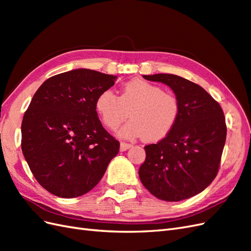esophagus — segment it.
Masks as SVG:
<instances>
[{
	"instance_id": "esophagus-1",
	"label": "esophagus",
	"mask_w": 251,
	"mask_h": 251,
	"mask_svg": "<svg viewBox=\"0 0 251 251\" xmlns=\"http://www.w3.org/2000/svg\"><path fill=\"white\" fill-rule=\"evenodd\" d=\"M130 148H132V144L126 143V142H120V151H125L130 149Z\"/></svg>"
}]
</instances>
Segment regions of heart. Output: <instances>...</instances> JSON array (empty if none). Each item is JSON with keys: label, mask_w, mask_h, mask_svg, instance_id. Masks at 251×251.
Returning a JSON list of instances; mask_svg holds the SVG:
<instances>
[{"label": "heart", "mask_w": 251, "mask_h": 251, "mask_svg": "<svg viewBox=\"0 0 251 251\" xmlns=\"http://www.w3.org/2000/svg\"><path fill=\"white\" fill-rule=\"evenodd\" d=\"M95 109L103 125L116 128L127 118L131 121L119 131L123 138L144 137L147 141H159L176 126L181 105L178 98L161 87L143 79H133L121 88L119 97L111 90L98 94Z\"/></svg>", "instance_id": "b5f03b06"}]
</instances>
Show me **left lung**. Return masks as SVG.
Instances as JSON below:
<instances>
[{
    "instance_id": "left-lung-1",
    "label": "left lung",
    "mask_w": 251,
    "mask_h": 251,
    "mask_svg": "<svg viewBox=\"0 0 251 251\" xmlns=\"http://www.w3.org/2000/svg\"><path fill=\"white\" fill-rule=\"evenodd\" d=\"M143 78L169 86L181 112L165 138L144 147L140 181L160 200L188 199L204 191L218 174L227 131L223 110L202 87L178 75L159 73Z\"/></svg>"
}]
</instances>
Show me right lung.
Returning a JSON list of instances; mask_svg holds the SVG:
<instances>
[{"label":"right lung","mask_w":251,"mask_h":251,"mask_svg":"<svg viewBox=\"0 0 251 251\" xmlns=\"http://www.w3.org/2000/svg\"><path fill=\"white\" fill-rule=\"evenodd\" d=\"M116 76L90 69L54 75L37 89L22 121V151L36 181L62 198L90 192L119 142L104 130L96 97Z\"/></svg>","instance_id":"add662e5"}]
</instances>
